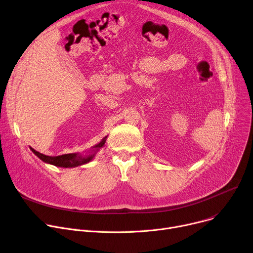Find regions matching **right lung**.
Wrapping results in <instances>:
<instances>
[{"label": "right lung", "instance_id": "right-lung-1", "mask_svg": "<svg viewBox=\"0 0 253 253\" xmlns=\"http://www.w3.org/2000/svg\"><path fill=\"white\" fill-rule=\"evenodd\" d=\"M105 142H106V137L102 139L100 143L93 146L91 148V150H88V152H86V154L69 153V154H63V155H58V156H48L36 151L32 147H31V150L44 163H49V165H52L58 168L69 169V168H77L80 166H84L85 163L92 161L96 153L104 145H105Z\"/></svg>", "mask_w": 253, "mask_h": 253}]
</instances>
